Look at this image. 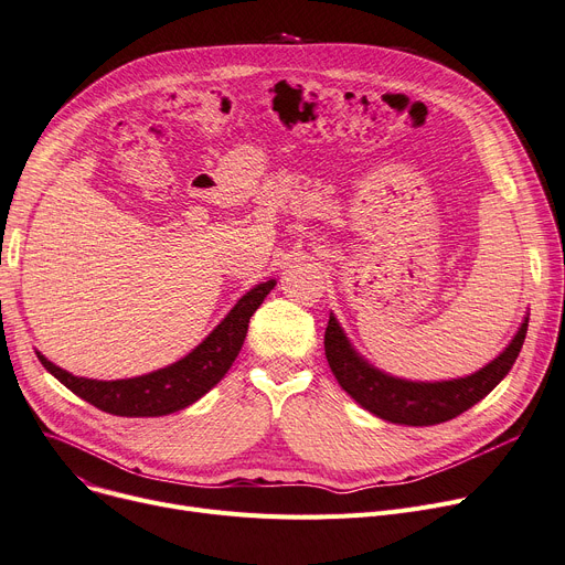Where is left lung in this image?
<instances>
[{
  "label": "left lung",
  "instance_id": "obj_1",
  "mask_svg": "<svg viewBox=\"0 0 565 565\" xmlns=\"http://www.w3.org/2000/svg\"><path fill=\"white\" fill-rule=\"evenodd\" d=\"M526 324L529 320L486 369L449 382H409L373 369L352 350L334 316L324 330V354L341 387L375 417L403 426H435L458 417L497 387L518 360Z\"/></svg>",
  "mask_w": 565,
  "mask_h": 565
}]
</instances>
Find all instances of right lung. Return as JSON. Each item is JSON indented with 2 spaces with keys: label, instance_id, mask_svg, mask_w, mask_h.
Here are the masks:
<instances>
[{
  "label": "right lung",
  "instance_id": "right-lung-1",
  "mask_svg": "<svg viewBox=\"0 0 565 565\" xmlns=\"http://www.w3.org/2000/svg\"><path fill=\"white\" fill-rule=\"evenodd\" d=\"M273 288L275 279L252 288L237 300V305L211 332V337L199 343L188 358L148 375L111 382L88 380L54 366L41 352L36 354L41 364L64 387H68L86 403L96 405L98 409L116 414V417H162V414H171L192 405L226 375L245 343L249 318Z\"/></svg>",
  "mask_w": 565,
  "mask_h": 565
}]
</instances>
